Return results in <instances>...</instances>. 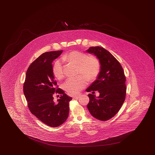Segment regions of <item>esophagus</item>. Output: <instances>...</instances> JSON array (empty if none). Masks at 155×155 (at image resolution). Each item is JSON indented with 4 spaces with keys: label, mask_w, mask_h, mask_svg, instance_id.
Masks as SVG:
<instances>
[{
    "label": "esophagus",
    "mask_w": 155,
    "mask_h": 155,
    "mask_svg": "<svg viewBox=\"0 0 155 155\" xmlns=\"http://www.w3.org/2000/svg\"><path fill=\"white\" fill-rule=\"evenodd\" d=\"M80 97V95H76L73 96V99H75V100H78Z\"/></svg>",
    "instance_id": "obj_1"
}]
</instances>
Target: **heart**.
<instances>
[{
  "label": "heart",
  "mask_w": 155,
  "mask_h": 155,
  "mask_svg": "<svg viewBox=\"0 0 155 155\" xmlns=\"http://www.w3.org/2000/svg\"><path fill=\"white\" fill-rule=\"evenodd\" d=\"M62 60L66 63L78 65V74L75 78L67 79L63 84L64 90L69 94H78L88 83L90 80H94L98 76L100 71V63L95 56H88L85 53L73 51L64 55ZM54 75L58 79L64 76L63 67L61 63L56 61L53 68Z\"/></svg>",
  "instance_id": "obj_1"
}]
</instances>
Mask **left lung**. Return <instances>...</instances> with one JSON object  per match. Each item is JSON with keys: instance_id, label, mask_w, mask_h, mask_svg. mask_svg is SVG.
I'll list each match as a JSON object with an SVG mask.
<instances>
[{"instance_id": "1", "label": "left lung", "mask_w": 155, "mask_h": 155, "mask_svg": "<svg viewBox=\"0 0 155 155\" xmlns=\"http://www.w3.org/2000/svg\"><path fill=\"white\" fill-rule=\"evenodd\" d=\"M86 52L94 54L100 63V71L96 80L86 90L92 93L97 91L100 95L96 96L89 94L90 101L87 107L93 117L106 121L115 115L125 100L124 70L117 60L102 47H90Z\"/></svg>"}]
</instances>
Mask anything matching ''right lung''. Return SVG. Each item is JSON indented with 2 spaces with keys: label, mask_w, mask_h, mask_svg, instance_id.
I'll return each mask as SVG.
<instances>
[{
  "label": "right lung",
  "mask_w": 155,
  "mask_h": 155,
  "mask_svg": "<svg viewBox=\"0 0 155 155\" xmlns=\"http://www.w3.org/2000/svg\"><path fill=\"white\" fill-rule=\"evenodd\" d=\"M62 53L63 50H58L42 54L28 68L24 84V94L30 112L51 127H58L66 121L72 100L63 90L55 87L52 63ZM55 92L61 95L56 103L53 100Z\"/></svg>",
  "instance_id": "add662e5"
}]
</instances>
